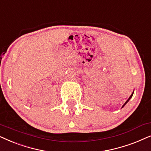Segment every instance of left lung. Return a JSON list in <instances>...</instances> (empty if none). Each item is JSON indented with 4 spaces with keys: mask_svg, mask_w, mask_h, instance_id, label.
Segmentation results:
<instances>
[{
    "mask_svg": "<svg viewBox=\"0 0 151 151\" xmlns=\"http://www.w3.org/2000/svg\"><path fill=\"white\" fill-rule=\"evenodd\" d=\"M132 95H133V92H132V93L131 94V95H130V97H129V98H128V99L127 100V101H126L125 102V104H124V105H123V106H122V108H123V107H124V106H125V105H126V104L128 103V101H129V100L130 99V98H131V97H132Z\"/></svg>",
    "mask_w": 151,
    "mask_h": 151,
    "instance_id": "left-lung-1",
    "label": "left lung"
}]
</instances>
